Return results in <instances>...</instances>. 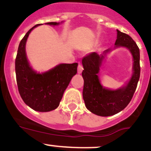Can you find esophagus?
I'll list each match as a JSON object with an SVG mask.
<instances>
[{
    "label": "esophagus",
    "instance_id": "34e87169",
    "mask_svg": "<svg viewBox=\"0 0 151 151\" xmlns=\"http://www.w3.org/2000/svg\"><path fill=\"white\" fill-rule=\"evenodd\" d=\"M83 66H82L80 63H79L78 67H77V72H78V74H81V73L83 72Z\"/></svg>",
    "mask_w": 151,
    "mask_h": 151
}]
</instances>
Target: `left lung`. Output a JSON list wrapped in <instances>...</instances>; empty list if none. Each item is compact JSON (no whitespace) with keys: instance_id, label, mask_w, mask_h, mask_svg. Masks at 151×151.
Returning a JSON list of instances; mask_svg holds the SVG:
<instances>
[{"instance_id":"8db88e82","label":"left lung","mask_w":151,"mask_h":151,"mask_svg":"<svg viewBox=\"0 0 151 151\" xmlns=\"http://www.w3.org/2000/svg\"><path fill=\"white\" fill-rule=\"evenodd\" d=\"M123 47L127 48L132 56V73L130 79L117 89H109L101 85L100 73L105 58L112 50ZM84 70L83 97L85 106L92 113L102 117L114 115L122 111L132 100L140 75L139 50L131 36L117 30L115 47L104 51L102 54L92 52L82 60Z\"/></svg>"}]
</instances>
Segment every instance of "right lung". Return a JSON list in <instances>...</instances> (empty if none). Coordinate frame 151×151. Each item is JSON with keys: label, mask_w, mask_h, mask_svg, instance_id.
<instances>
[{"label": "right lung", "mask_w": 151, "mask_h": 151, "mask_svg": "<svg viewBox=\"0 0 151 151\" xmlns=\"http://www.w3.org/2000/svg\"><path fill=\"white\" fill-rule=\"evenodd\" d=\"M63 22L45 24L57 26ZM39 25L41 24L30 29L19 45L15 60L17 83L25 104L35 111L50 112L60 104L65 90L77 74L78 63H60L44 72H37L33 69L27 58L25 46L30 32Z\"/></svg>", "instance_id": "1"}]
</instances>
